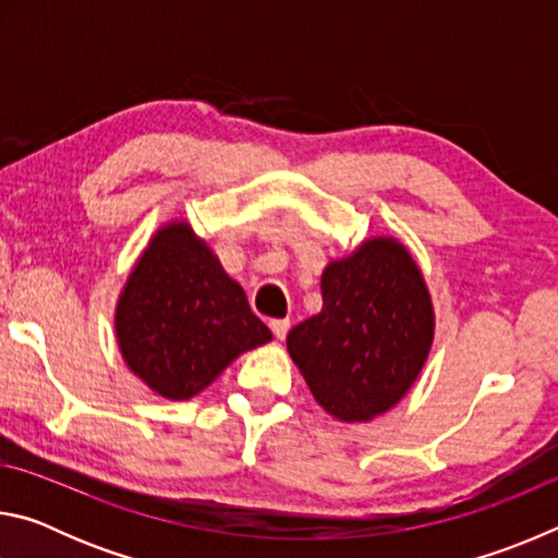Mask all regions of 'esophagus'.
I'll return each mask as SVG.
<instances>
[{
  "label": "esophagus",
  "instance_id": "34e87169",
  "mask_svg": "<svg viewBox=\"0 0 558 558\" xmlns=\"http://www.w3.org/2000/svg\"><path fill=\"white\" fill-rule=\"evenodd\" d=\"M270 329L278 339H286L288 329H290V319H270Z\"/></svg>",
  "mask_w": 558,
  "mask_h": 558
}]
</instances>
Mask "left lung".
I'll use <instances>...</instances> for the list:
<instances>
[{
  "mask_svg": "<svg viewBox=\"0 0 558 558\" xmlns=\"http://www.w3.org/2000/svg\"><path fill=\"white\" fill-rule=\"evenodd\" d=\"M323 313L288 335V352L310 391L342 421L374 418L411 389L433 344L428 288L409 251L372 239L329 263L319 280Z\"/></svg>",
  "mask_w": 558,
  "mask_h": 558,
  "instance_id": "obj_1",
  "label": "left lung"
}]
</instances>
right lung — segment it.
Returning <instances> with one entry per match:
<instances>
[{
    "label": "right lung",
    "instance_id": "obj_1",
    "mask_svg": "<svg viewBox=\"0 0 558 558\" xmlns=\"http://www.w3.org/2000/svg\"><path fill=\"white\" fill-rule=\"evenodd\" d=\"M125 362L165 399H192L270 329L245 292L186 223H169L149 243L118 302Z\"/></svg>",
    "mask_w": 558,
    "mask_h": 558
}]
</instances>
